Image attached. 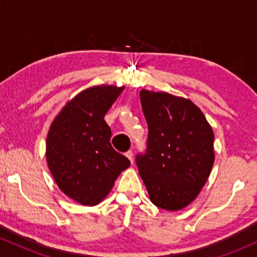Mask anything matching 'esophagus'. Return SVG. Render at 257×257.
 Segmentation results:
<instances>
[{"mask_svg": "<svg viewBox=\"0 0 257 257\" xmlns=\"http://www.w3.org/2000/svg\"><path fill=\"white\" fill-rule=\"evenodd\" d=\"M125 156H126V157H128V159L132 162V163H133V162H134V155H133V151H131V150L125 152Z\"/></svg>", "mask_w": 257, "mask_h": 257, "instance_id": "1", "label": "esophagus"}]
</instances>
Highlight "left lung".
Returning <instances> with one entry per match:
<instances>
[{
	"mask_svg": "<svg viewBox=\"0 0 257 257\" xmlns=\"http://www.w3.org/2000/svg\"><path fill=\"white\" fill-rule=\"evenodd\" d=\"M149 126L146 151L137 166L150 199L158 208L179 210L200 192L214 164V133L191 100L141 90Z\"/></svg>",
	"mask_w": 257,
	"mask_h": 257,
	"instance_id": "8db88e82",
	"label": "left lung"
}]
</instances>
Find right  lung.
<instances>
[{
  "mask_svg": "<svg viewBox=\"0 0 257 257\" xmlns=\"http://www.w3.org/2000/svg\"><path fill=\"white\" fill-rule=\"evenodd\" d=\"M114 85H96L76 95L52 123L47 138V163L63 192L83 205H95L114 180L131 166L111 146L106 112L122 93Z\"/></svg>",
  "mask_w": 257,
  "mask_h": 257,
  "instance_id": "add662e5",
  "label": "right lung"
}]
</instances>
